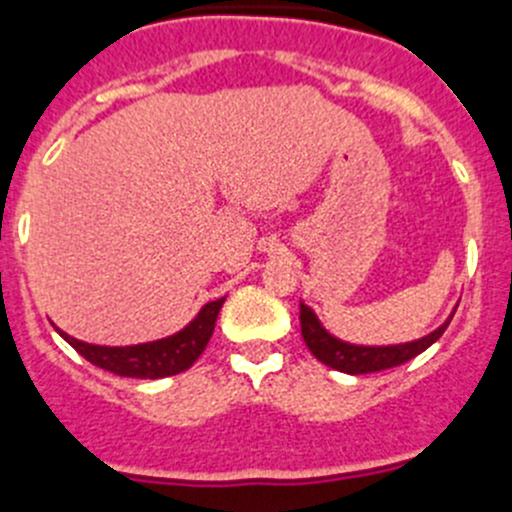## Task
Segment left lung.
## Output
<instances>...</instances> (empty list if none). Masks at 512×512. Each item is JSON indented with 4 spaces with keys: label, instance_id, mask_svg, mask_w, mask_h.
<instances>
[{
    "label": "left lung",
    "instance_id": "1",
    "mask_svg": "<svg viewBox=\"0 0 512 512\" xmlns=\"http://www.w3.org/2000/svg\"><path fill=\"white\" fill-rule=\"evenodd\" d=\"M455 310L450 312L448 320L425 337L410 342H398V345H355V342L340 340L325 330L320 317L315 315L312 307L300 302V327H302V340H305L307 350L322 362V365L332 367V370L347 372V375H367V372H380L388 367H398L403 362L413 360L420 352L428 350L433 342L440 340L445 330H448L450 320H453Z\"/></svg>",
    "mask_w": 512,
    "mask_h": 512
}]
</instances>
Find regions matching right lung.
Listing matches in <instances>:
<instances>
[{
    "instance_id": "right-lung-1",
    "label": "right lung",
    "mask_w": 512,
    "mask_h": 512,
    "mask_svg": "<svg viewBox=\"0 0 512 512\" xmlns=\"http://www.w3.org/2000/svg\"><path fill=\"white\" fill-rule=\"evenodd\" d=\"M225 297L212 300L200 307L195 317L187 322L182 330L175 335H167L162 340L140 342V345H124V347H109V345H92V342H82L77 337L67 335L64 330L54 327L84 360L92 365L102 367V370L114 372L119 377H137V380H160V377L177 375L185 372L187 367L195 365L197 357L205 352L207 342H210L212 332H215L217 315Z\"/></svg>"
}]
</instances>
